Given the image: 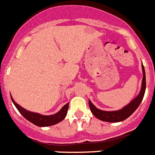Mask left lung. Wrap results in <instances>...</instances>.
<instances>
[{
  "instance_id": "8db88e82",
  "label": "left lung",
  "mask_w": 155,
  "mask_h": 155,
  "mask_svg": "<svg viewBox=\"0 0 155 155\" xmlns=\"http://www.w3.org/2000/svg\"><path fill=\"white\" fill-rule=\"evenodd\" d=\"M143 73V77L142 81V88L140 94L137 98H135L130 104H128L126 107L122 108L120 110L117 111H104L101 110H99L92 104L90 100H88V104L90 107L91 111L93 114L94 116H96L98 119L101 121H108V122H118L125 120L129 117L131 114H133V112L138 108V107L140 104L144 96L145 90H146V75H145V71L144 67L142 65Z\"/></svg>"
}]
</instances>
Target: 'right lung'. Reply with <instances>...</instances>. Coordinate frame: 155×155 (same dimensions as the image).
Segmentation results:
<instances>
[{"label": "right lung", "instance_id": "obj_1", "mask_svg": "<svg viewBox=\"0 0 155 155\" xmlns=\"http://www.w3.org/2000/svg\"><path fill=\"white\" fill-rule=\"evenodd\" d=\"M11 99L12 100L14 105L15 106V107L17 108V110L20 112L21 114H22L25 118L27 119L29 121H30L31 123L34 124L35 125H38V126L40 127L50 126V125H55V124H57V123L62 121L63 119L65 118L66 115H67V110H68L69 107V103H67L66 105L63 106V108H62L58 113L55 114L53 115L45 116L41 115V114H39L34 113V112H30L28 111V110H26L24 108L21 107L20 106L18 105V104L13 100L12 96Z\"/></svg>", "mask_w": 155, "mask_h": 155}]
</instances>
